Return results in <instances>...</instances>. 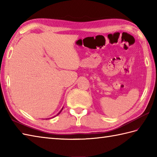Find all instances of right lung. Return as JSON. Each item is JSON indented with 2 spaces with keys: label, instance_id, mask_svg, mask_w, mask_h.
<instances>
[{
  "label": "right lung",
  "instance_id": "add662e5",
  "mask_svg": "<svg viewBox=\"0 0 157 157\" xmlns=\"http://www.w3.org/2000/svg\"><path fill=\"white\" fill-rule=\"evenodd\" d=\"M63 108H62V109H61V111H59V113H57V115H55V116H57V115H59V114H60V113H61V111H62V110H63Z\"/></svg>",
  "mask_w": 157,
  "mask_h": 157
}]
</instances>
